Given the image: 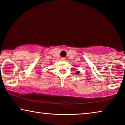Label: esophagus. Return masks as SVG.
Segmentation results:
<instances>
[{
  "label": "esophagus",
  "instance_id": "1",
  "mask_svg": "<svg viewBox=\"0 0 125 125\" xmlns=\"http://www.w3.org/2000/svg\"><path fill=\"white\" fill-rule=\"evenodd\" d=\"M61 59H62V60H63V61H66V58L65 57H62V58H61Z\"/></svg>",
  "mask_w": 125,
  "mask_h": 125
}]
</instances>
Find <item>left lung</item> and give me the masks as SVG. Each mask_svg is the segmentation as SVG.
<instances>
[{"mask_svg":"<svg viewBox=\"0 0 125 125\" xmlns=\"http://www.w3.org/2000/svg\"><path fill=\"white\" fill-rule=\"evenodd\" d=\"M76 73H79V71H78V72H76Z\"/></svg>","mask_w":125,"mask_h":125,"instance_id":"1","label":"left lung"}]
</instances>
